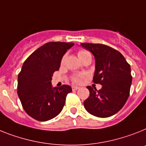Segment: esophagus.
I'll return each instance as SVG.
<instances>
[{
    "instance_id": "obj_1",
    "label": "esophagus",
    "mask_w": 146,
    "mask_h": 146,
    "mask_svg": "<svg viewBox=\"0 0 146 146\" xmlns=\"http://www.w3.org/2000/svg\"><path fill=\"white\" fill-rule=\"evenodd\" d=\"M79 87L78 86H72V89H73V90H78V89H79Z\"/></svg>"
}]
</instances>
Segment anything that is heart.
<instances>
[{"label":"heart","instance_id":"obj_1","mask_svg":"<svg viewBox=\"0 0 146 146\" xmlns=\"http://www.w3.org/2000/svg\"><path fill=\"white\" fill-rule=\"evenodd\" d=\"M88 54H90V53H89L88 51H85V50H80V51H79V52H78V56H79V58H82V57H84V56H86V55ZM64 58H65V57H63V58H62V63H63L64 61ZM84 77H85V75H84V74H79V75H76L74 76H73L72 80L76 83H79L82 82V80L84 79Z\"/></svg>","mask_w":146,"mask_h":146}]
</instances>
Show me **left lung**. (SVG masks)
<instances>
[{
  "instance_id": "8db88e82",
  "label": "left lung",
  "mask_w": 146,
  "mask_h": 146,
  "mask_svg": "<svg viewBox=\"0 0 146 146\" xmlns=\"http://www.w3.org/2000/svg\"><path fill=\"white\" fill-rule=\"evenodd\" d=\"M92 52L96 62L93 82L102 85L100 90L88 86L90 96L84 102L89 113L106 118L117 113L124 106L130 94L132 76L131 67L117 50L102 44L82 43Z\"/></svg>"
}]
</instances>
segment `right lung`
I'll use <instances>...</instances> for the list:
<instances>
[{"mask_svg":"<svg viewBox=\"0 0 146 146\" xmlns=\"http://www.w3.org/2000/svg\"><path fill=\"white\" fill-rule=\"evenodd\" d=\"M73 43L48 42L27 58L18 76V95L23 108L38 121L50 120L60 113L66 96L72 91L69 85L52 88L53 73Z\"/></svg>","mask_w":146,"mask_h":146,"instance_id":"add662e5","label":"right lung"}]
</instances>
